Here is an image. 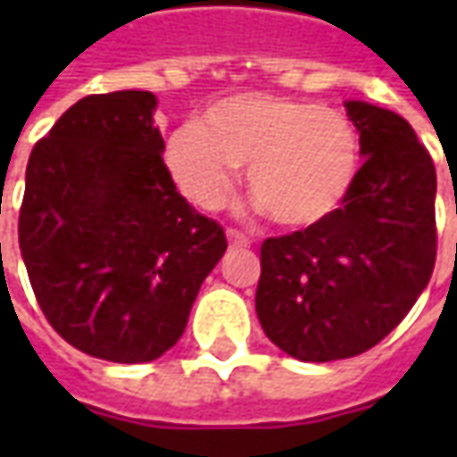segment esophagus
<instances>
[{
    "instance_id": "obj_1",
    "label": "esophagus",
    "mask_w": 457,
    "mask_h": 457,
    "mask_svg": "<svg viewBox=\"0 0 457 457\" xmlns=\"http://www.w3.org/2000/svg\"><path fill=\"white\" fill-rule=\"evenodd\" d=\"M226 237H228V244H231V249H246L252 241H249V237H244L241 231H237V228H228L226 231Z\"/></svg>"
}]
</instances>
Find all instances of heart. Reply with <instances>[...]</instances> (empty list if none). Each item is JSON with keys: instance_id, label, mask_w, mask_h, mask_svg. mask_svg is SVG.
<instances>
[{"instance_id": "obj_1", "label": "heart", "mask_w": 457, "mask_h": 457, "mask_svg": "<svg viewBox=\"0 0 457 457\" xmlns=\"http://www.w3.org/2000/svg\"><path fill=\"white\" fill-rule=\"evenodd\" d=\"M172 180L190 203L216 211L231 198L237 172L254 201L282 226H312L351 190L359 137L333 109L272 96L238 94L208 109L205 121L175 129L165 150Z\"/></svg>"}]
</instances>
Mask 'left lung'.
<instances>
[{
	"label": "left lung",
	"mask_w": 457,
	"mask_h": 457,
	"mask_svg": "<svg viewBox=\"0 0 457 457\" xmlns=\"http://www.w3.org/2000/svg\"><path fill=\"white\" fill-rule=\"evenodd\" d=\"M361 154L323 220L262 244L256 315L292 359H351L384 341L430 282L437 254L430 152L395 112L345 104Z\"/></svg>",
	"instance_id": "1"
}]
</instances>
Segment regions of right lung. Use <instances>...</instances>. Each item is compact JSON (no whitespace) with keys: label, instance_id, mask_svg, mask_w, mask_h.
<instances>
[{"label":"right lung","instance_id":"add662e5","mask_svg":"<svg viewBox=\"0 0 457 457\" xmlns=\"http://www.w3.org/2000/svg\"><path fill=\"white\" fill-rule=\"evenodd\" d=\"M150 91L80 98L32 147L20 252L55 333L114 363L180 341L226 234L185 201L162 160Z\"/></svg>","mask_w":457,"mask_h":457}]
</instances>
